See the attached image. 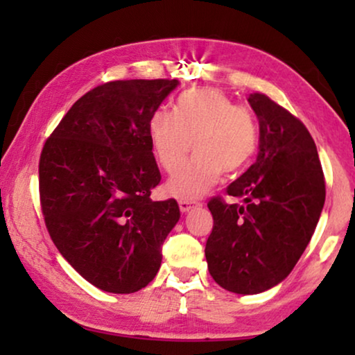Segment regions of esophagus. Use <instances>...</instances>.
<instances>
[{
    "mask_svg": "<svg viewBox=\"0 0 355 355\" xmlns=\"http://www.w3.org/2000/svg\"><path fill=\"white\" fill-rule=\"evenodd\" d=\"M197 203H193V202H189V200H179V208H181V211L182 213H187V211H191L193 207H196Z\"/></svg>",
    "mask_w": 355,
    "mask_h": 355,
    "instance_id": "esophagus-1",
    "label": "esophagus"
}]
</instances>
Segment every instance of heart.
<instances>
[{"label": "heart", "instance_id": "obj_1", "mask_svg": "<svg viewBox=\"0 0 355 355\" xmlns=\"http://www.w3.org/2000/svg\"><path fill=\"white\" fill-rule=\"evenodd\" d=\"M148 132L155 157L168 173L186 162L193 142L197 155L168 182V192L179 198L202 197L223 171L244 168L257 147L252 111L234 105L225 92L210 87L184 92L176 113L166 108L155 111Z\"/></svg>", "mask_w": 355, "mask_h": 355}]
</instances>
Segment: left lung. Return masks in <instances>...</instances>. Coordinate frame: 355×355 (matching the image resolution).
Segmentation results:
<instances>
[{
    "label": "left lung",
    "mask_w": 355,
    "mask_h": 355,
    "mask_svg": "<svg viewBox=\"0 0 355 355\" xmlns=\"http://www.w3.org/2000/svg\"><path fill=\"white\" fill-rule=\"evenodd\" d=\"M247 100L259 119V155L226 189L242 205L208 202L213 230L205 257L221 288L259 294L288 278L309 245L324 205V179L307 128L263 94Z\"/></svg>",
    "instance_id": "left-lung-1"
}]
</instances>
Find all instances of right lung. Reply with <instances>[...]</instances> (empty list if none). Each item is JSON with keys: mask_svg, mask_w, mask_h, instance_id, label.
Returning <instances> with one entry per match:
<instances>
[{"mask_svg": "<svg viewBox=\"0 0 355 355\" xmlns=\"http://www.w3.org/2000/svg\"><path fill=\"white\" fill-rule=\"evenodd\" d=\"M179 80H116L72 105L40 157L42 211L53 242L95 288L137 293L157 276L162 245L181 218L162 181L148 124Z\"/></svg>", "mask_w": 355, "mask_h": 355, "instance_id": "obj_1", "label": "right lung"}]
</instances>
